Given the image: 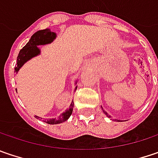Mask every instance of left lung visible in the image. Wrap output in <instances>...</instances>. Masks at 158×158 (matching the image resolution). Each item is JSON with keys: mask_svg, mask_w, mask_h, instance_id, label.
Here are the masks:
<instances>
[{"mask_svg": "<svg viewBox=\"0 0 158 158\" xmlns=\"http://www.w3.org/2000/svg\"><path fill=\"white\" fill-rule=\"evenodd\" d=\"M102 109H103V108H102ZM103 112H104V113H105V114H106V115H107V116H108V117H110V116H109V114H107L106 112H105V111H104V110H103ZM118 122H119V121H118Z\"/></svg>", "mask_w": 158, "mask_h": 158, "instance_id": "8db88e82", "label": "left lung"}]
</instances>
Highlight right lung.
Segmentation results:
<instances>
[{
  "mask_svg": "<svg viewBox=\"0 0 158 158\" xmlns=\"http://www.w3.org/2000/svg\"><path fill=\"white\" fill-rule=\"evenodd\" d=\"M55 37H56V34L54 32H52L48 28L39 30V31L35 33L31 36L28 43L19 51V53L17 58V66L15 67V73H18V71L23 66L25 62H27V60H30L33 57L40 54V49L38 48V45H44V44H50L55 39ZM77 88H78V86H76L75 90L77 89ZM73 106H74V103L72 101L70 104V108L67 109L64 113H62L61 115L59 116V118L45 120V123L48 124H58V123H61L67 121L72 114ZM35 118L43 119L41 117H38L36 115H35Z\"/></svg>",
  "mask_w": 158,
  "mask_h": 158,
  "instance_id": "1",
  "label": "right lung"
}]
</instances>
